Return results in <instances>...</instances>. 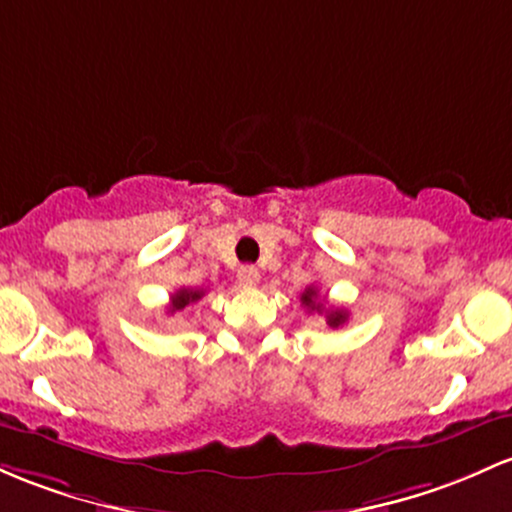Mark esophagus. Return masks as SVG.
Returning <instances> with one entry per match:
<instances>
[{
    "label": "esophagus",
    "instance_id": "1",
    "mask_svg": "<svg viewBox=\"0 0 512 512\" xmlns=\"http://www.w3.org/2000/svg\"><path fill=\"white\" fill-rule=\"evenodd\" d=\"M238 282L247 286V289H252V286L260 284V272H257V267L252 265H245L238 269Z\"/></svg>",
    "mask_w": 512,
    "mask_h": 512
}]
</instances>
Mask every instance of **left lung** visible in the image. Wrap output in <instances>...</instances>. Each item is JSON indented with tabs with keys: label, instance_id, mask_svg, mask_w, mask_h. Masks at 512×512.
<instances>
[{
	"label": "left lung",
	"instance_id": "1",
	"mask_svg": "<svg viewBox=\"0 0 512 512\" xmlns=\"http://www.w3.org/2000/svg\"><path fill=\"white\" fill-rule=\"evenodd\" d=\"M301 303L308 308V311L323 313L325 320H328L330 328H340V325L347 323V311H345V308L325 306L323 301H318V289H316V286H308V289L303 291Z\"/></svg>",
	"mask_w": 512,
	"mask_h": 512
}]
</instances>
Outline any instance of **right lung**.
<instances>
[{"label":"right lung","mask_w":512,"mask_h":512,"mask_svg":"<svg viewBox=\"0 0 512 512\" xmlns=\"http://www.w3.org/2000/svg\"><path fill=\"white\" fill-rule=\"evenodd\" d=\"M201 296H204V289H189V286H182V289H177L170 296V313L182 311V308H187L189 303L199 301Z\"/></svg>","instance_id":"right-lung-1"}]
</instances>
